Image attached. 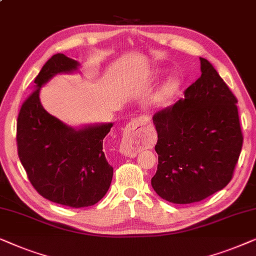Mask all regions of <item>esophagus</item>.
<instances>
[{"instance_id":"1","label":"esophagus","mask_w":256,"mask_h":256,"mask_svg":"<svg viewBox=\"0 0 256 256\" xmlns=\"http://www.w3.org/2000/svg\"><path fill=\"white\" fill-rule=\"evenodd\" d=\"M142 124H144L142 118H134L128 122V128H126L124 140H122V151L126 153V154H130V153H132V150H134L132 146L134 144V138Z\"/></svg>"}]
</instances>
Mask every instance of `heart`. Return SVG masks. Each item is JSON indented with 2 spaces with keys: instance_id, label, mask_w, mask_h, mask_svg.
Masks as SVG:
<instances>
[{
  "instance_id": "obj_1",
  "label": "heart",
  "mask_w": 256,
  "mask_h": 256,
  "mask_svg": "<svg viewBox=\"0 0 256 256\" xmlns=\"http://www.w3.org/2000/svg\"><path fill=\"white\" fill-rule=\"evenodd\" d=\"M171 90H172V84L165 85V86L162 88V91H160V94H159L160 100H164L165 97H168V94H170V91H171Z\"/></svg>"
}]
</instances>
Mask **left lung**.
<instances>
[{
  "instance_id": "left-lung-1",
  "label": "left lung",
  "mask_w": 256,
  "mask_h": 256,
  "mask_svg": "<svg viewBox=\"0 0 256 256\" xmlns=\"http://www.w3.org/2000/svg\"><path fill=\"white\" fill-rule=\"evenodd\" d=\"M202 76L185 97L153 116L158 168L151 180L166 202H202L233 178L242 148L238 100L212 64L200 57Z\"/></svg>"
}]
</instances>
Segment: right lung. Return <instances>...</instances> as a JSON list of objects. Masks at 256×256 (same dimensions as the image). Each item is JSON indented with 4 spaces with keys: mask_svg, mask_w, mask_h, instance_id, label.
I'll return each mask as SVG.
<instances>
[{
    "mask_svg": "<svg viewBox=\"0 0 256 256\" xmlns=\"http://www.w3.org/2000/svg\"><path fill=\"white\" fill-rule=\"evenodd\" d=\"M78 63L54 54L35 78L32 92L17 117L18 158L32 185L50 202L72 208L92 206L106 194L114 168L104 153L112 124L74 130L44 110L40 90L51 77L76 70Z\"/></svg>",
    "mask_w": 256,
    "mask_h": 256,
    "instance_id": "obj_1",
    "label": "right lung"
}]
</instances>
